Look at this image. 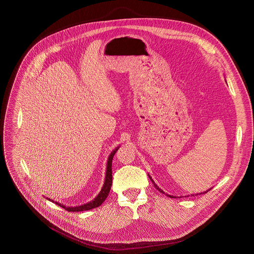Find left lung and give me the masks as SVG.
<instances>
[{"label": "left lung", "instance_id": "obj_1", "mask_svg": "<svg viewBox=\"0 0 254 254\" xmlns=\"http://www.w3.org/2000/svg\"><path fill=\"white\" fill-rule=\"evenodd\" d=\"M148 176H149V178H150V179H151V181H152V182H153V184H154V186H155V188H156V189H158V190H159V191H160V192H161V193H163V194H165V192H164V191H163V190H162V189H161V188H159V187H158V185H157V184H156V183H155V182H154V180H153V179H152V177H151V176H150V175H149V174H148ZM209 190H210V189H208V190H207V191H204V192H202V193H199V194H204V193H207V192H208V191H209ZM199 194H195V196H197V195H199ZM167 196H168V197H175V196H171V195H168V194H167ZM191 196H194V194H193V195H191ZM188 197H189V196H188Z\"/></svg>", "mask_w": 254, "mask_h": 254}]
</instances>
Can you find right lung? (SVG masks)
Instances as JSON below:
<instances>
[{
	"label": "right lung",
	"instance_id": "add662e5",
	"mask_svg": "<svg viewBox=\"0 0 254 254\" xmlns=\"http://www.w3.org/2000/svg\"><path fill=\"white\" fill-rule=\"evenodd\" d=\"M120 148V146L116 147L114 149L113 151L111 152V154L109 155L108 157V161H107V167H106V174H105V180H104V184H103V187L101 189V191L99 192V194L94 197L92 200H90L89 202H86L83 205H79V206H66V205H63L57 201H55L49 197H47L48 199L56 202L57 204H58L59 206L65 208L66 210L68 211H84V210H89V209H92V208H95L99 205H101L103 203V201L106 199V197H108L109 195V192L111 190V187H112V161H113L114 155L116 154V152L118 151V149Z\"/></svg>",
	"mask_w": 254,
	"mask_h": 254
}]
</instances>
